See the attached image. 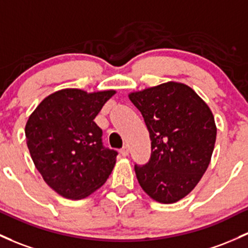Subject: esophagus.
I'll return each instance as SVG.
<instances>
[{
  "label": "esophagus",
  "instance_id": "obj_1",
  "mask_svg": "<svg viewBox=\"0 0 248 248\" xmlns=\"http://www.w3.org/2000/svg\"><path fill=\"white\" fill-rule=\"evenodd\" d=\"M120 153L124 155V156H127V155L129 154V147L128 146H124L121 148V151H120Z\"/></svg>",
  "mask_w": 248,
  "mask_h": 248
}]
</instances>
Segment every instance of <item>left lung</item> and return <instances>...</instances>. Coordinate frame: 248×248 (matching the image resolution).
I'll list each match as a JSON object with an SVG mask.
<instances>
[{
    "mask_svg": "<svg viewBox=\"0 0 248 248\" xmlns=\"http://www.w3.org/2000/svg\"><path fill=\"white\" fill-rule=\"evenodd\" d=\"M128 96L152 141L149 161L134 167L139 184L157 202H176L194 189L211 162L217 139L213 114L190 87L174 81Z\"/></svg>",
    "mask_w": 248,
    "mask_h": 248,
    "instance_id": "obj_1",
    "label": "left lung"
}]
</instances>
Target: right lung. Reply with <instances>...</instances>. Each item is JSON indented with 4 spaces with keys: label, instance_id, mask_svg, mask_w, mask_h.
<instances>
[{
    "label": "right lung",
    "instance_id": "add662e5",
    "mask_svg": "<svg viewBox=\"0 0 248 248\" xmlns=\"http://www.w3.org/2000/svg\"><path fill=\"white\" fill-rule=\"evenodd\" d=\"M115 91L67 88L43 99L29 116L26 139L35 167L50 188L80 200L109 178L118 152L102 145L94 119Z\"/></svg>",
    "mask_w": 248,
    "mask_h": 248
}]
</instances>
